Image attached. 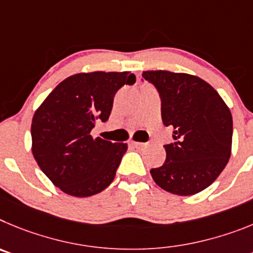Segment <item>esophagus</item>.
<instances>
[{"instance_id":"1","label":"esophagus","mask_w":253,"mask_h":253,"mask_svg":"<svg viewBox=\"0 0 253 253\" xmlns=\"http://www.w3.org/2000/svg\"><path fill=\"white\" fill-rule=\"evenodd\" d=\"M131 145L133 147H137V149H142L143 146H145V143L142 142H136V141H131Z\"/></svg>"}]
</instances>
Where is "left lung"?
Listing matches in <instances>:
<instances>
[{
  "label": "left lung",
  "mask_w": 253,
  "mask_h": 253,
  "mask_svg": "<svg viewBox=\"0 0 253 253\" xmlns=\"http://www.w3.org/2000/svg\"><path fill=\"white\" fill-rule=\"evenodd\" d=\"M142 78L158 89L164 125L174 127V142L164 146L166 160L151 169L152 179L172 194H197L228 163L233 133L231 111L211 84L195 76L147 70Z\"/></svg>",
  "instance_id": "obj_1"
}]
</instances>
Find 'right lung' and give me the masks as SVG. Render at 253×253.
I'll return each mask as SVG.
<instances>
[{
  "label": "right lung",
  "mask_w": 253,
  "mask_h": 253,
  "mask_svg": "<svg viewBox=\"0 0 253 253\" xmlns=\"http://www.w3.org/2000/svg\"><path fill=\"white\" fill-rule=\"evenodd\" d=\"M135 82L129 72L79 73L59 83L36 110L33 155L60 190L90 197L112 183L127 143L93 138L90 131L108 120L116 92Z\"/></svg>",
  "instance_id": "right-lung-1"
}]
</instances>
